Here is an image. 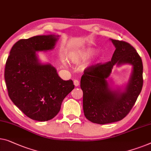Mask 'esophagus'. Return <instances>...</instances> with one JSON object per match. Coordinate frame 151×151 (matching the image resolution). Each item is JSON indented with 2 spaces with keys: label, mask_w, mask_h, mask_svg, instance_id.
<instances>
[{
  "label": "esophagus",
  "mask_w": 151,
  "mask_h": 151,
  "mask_svg": "<svg viewBox=\"0 0 151 151\" xmlns=\"http://www.w3.org/2000/svg\"><path fill=\"white\" fill-rule=\"evenodd\" d=\"M73 84L74 85H75V86H79V81H78V80H75L73 81Z\"/></svg>",
  "instance_id": "esophagus-1"
}]
</instances>
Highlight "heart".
Instances as JSON below:
<instances>
[{
  "instance_id": "obj_1",
  "label": "heart",
  "mask_w": 151,
  "mask_h": 151,
  "mask_svg": "<svg viewBox=\"0 0 151 151\" xmlns=\"http://www.w3.org/2000/svg\"><path fill=\"white\" fill-rule=\"evenodd\" d=\"M96 50L93 47H87V48L78 50V51L73 52L70 54V59L72 63L74 64L78 65L84 61L88 60L92 57L95 54ZM63 63L65 62L63 60Z\"/></svg>"
}]
</instances>
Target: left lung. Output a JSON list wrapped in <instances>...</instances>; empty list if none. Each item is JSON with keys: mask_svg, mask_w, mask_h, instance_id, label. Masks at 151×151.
Segmentation results:
<instances>
[{"mask_svg": "<svg viewBox=\"0 0 151 151\" xmlns=\"http://www.w3.org/2000/svg\"><path fill=\"white\" fill-rule=\"evenodd\" d=\"M110 40L116 48L111 61L87 69L80 81L85 117L100 124L124 119L135 104L143 85L142 61L136 50L124 41ZM123 64L132 67L130 79L124 86L114 89L112 81L107 79L114 65Z\"/></svg>", "mask_w": 151, "mask_h": 151, "instance_id": "left-lung-1", "label": "left lung"}]
</instances>
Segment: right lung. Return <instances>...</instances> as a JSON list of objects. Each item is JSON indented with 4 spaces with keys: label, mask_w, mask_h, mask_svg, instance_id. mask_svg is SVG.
Returning <instances> with one entry per match:
<instances>
[{
    "label": "right lung",
    "mask_w": 151,
    "mask_h": 151,
    "mask_svg": "<svg viewBox=\"0 0 151 151\" xmlns=\"http://www.w3.org/2000/svg\"><path fill=\"white\" fill-rule=\"evenodd\" d=\"M59 35L35 36L13 45L6 60L5 80L9 97L30 119L47 121L55 117L65 97L74 88L63 80L55 67L42 63L37 52L53 50Z\"/></svg>",
    "instance_id": "1"
}]
</instances>
